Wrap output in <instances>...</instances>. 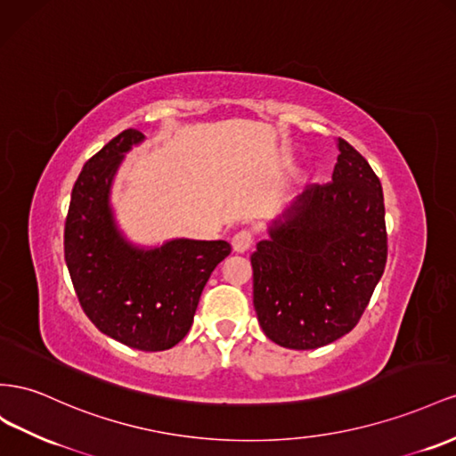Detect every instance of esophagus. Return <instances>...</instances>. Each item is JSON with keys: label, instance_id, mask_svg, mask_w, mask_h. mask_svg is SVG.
<instances>
[{"label": "esophagus", "instance_id": "esophagus-1", "mask_svg": "<svg viewBox=\"0 0 456 456\" xmlns=\"http://www.w3.org/2000/svg\"><path fill=\"white\" fill-rule=\"evenodd\" d=\"M251 243H253V233L249 230H241L232 238V248L236 253H245L251 248Z\"/></svg>", "mask_w": 456, "mask_h": 456}]
</instances>
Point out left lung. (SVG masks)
Instances as JSON below:
<instances>
[{
    "label": "left lung",
    "instance_id": "left-lung-1",
    "mask_svg": "<svg viewBox=\"0 0 456 456\" xmlns=\"http://www.w3.org/2000/svg\"><path fill=\"white\" fill-rule=\"evenodd\" d=\"M338 150L331 182L297 195L251 255L258 324L288 349L349 334L386 268L381 183L353 145L339 138Z\"/></svg>",
    "mask_w": 456,
    "mask_h": 456
}]
</instances>
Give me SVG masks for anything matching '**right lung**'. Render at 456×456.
Here are the masks:
<instances>
[{
	"mask_svg": "<svg viewBox=\"0 0 456 456\" xmlns=\"http://www.w3.org/2000/svg\"><path fill=\"white\" fill-rule=\"evenodd\" d=\"M143 140L128 128L84 165L70 195L65 261L97 330L134 349L165 351L190 331L207 280L232 248L188 238L145 248L125 236L110 190L125 155Z\"/></svg>",
	"mask_w": 456,
	"mask_h": 456,
	"instance_id": "obj_1",
	"label": "right lung"
}]
</instances>
